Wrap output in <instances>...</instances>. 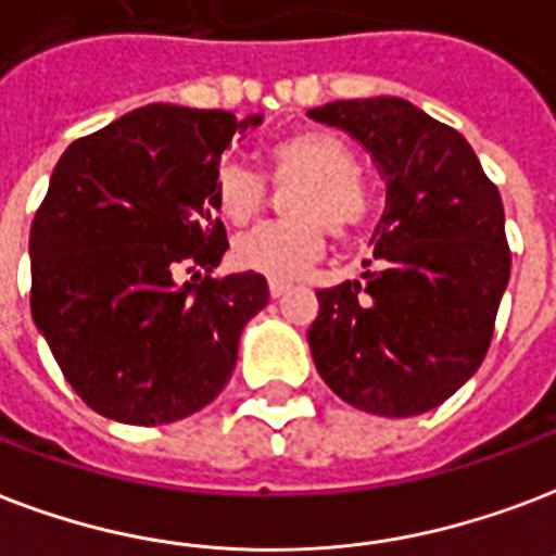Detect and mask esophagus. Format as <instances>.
Masks as SVG:
<instances>
[{"mask_svg":"<svg viewBox=\"0 0 556 556\" xmlns=\"http://www.w3.org/2000/svg\"><path fill=\"white\" fill-rule=\"evenodd\" d=\"M288 282H270L268 286V291H270V296H282V294H288Z\"/></svg>","mask_w":556,"mask_h":556,"instance_id":"esophagus-1","label":"esophagus"}]
</instances>
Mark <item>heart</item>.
<instances>
[{
	"label": "heart",
	"mask_w": 556,
	"mask_h": 556,
	"mask_svg": "<svg viewBox=\"0 0 556 556\" xmlns=\"http://www.w3.org/2000/svg\"><path fill=\"white\" fill-rule=\"evenodd\" d=\"M274 184H300L288 192L294 222L262 224L232 241L230 260L239 270L291 282L324 253L326 227L338 236L355 230L370 215V189L364 186L358 156L344 139L326 130H303L268 151ZM268 198V186L253 168L224 160L212 177V203L224 222L248 224Z\"/></svg>",
	"instance_id": "obj_1"
}]
</instances>
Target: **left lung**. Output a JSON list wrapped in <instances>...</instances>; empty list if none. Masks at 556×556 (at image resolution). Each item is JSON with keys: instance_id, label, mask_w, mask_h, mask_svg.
Instances as JSON below:
<instances>
[{"instance_id": "8db88e82", "label": "left lung", "mask_w": 556, "mask_h": 556, "mask_svg": "<svg viewBox=\"0 0 556 556\" xmlns=\"http://www.w3.org/2000/svg\"><path fill=\"white\" fill-rule=\"evenodd\" d=\"M308 118L372 156L388 201L372 232L381 270L317 291L308 346L353 408L417 417L481 367L510 279L502 194L455 127L396 96L329 101Z\"/></svg>"}]
</instances>
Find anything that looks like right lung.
<instances>
[{
	"label": "right lung",
	"mask_w": 556,
	"mask_h": 556,
	"mask_svg": "<svg viewBox=\"0 0 556 556\" xmlns=\"http://www.w3.org/2000/svg\"><path fill=\"white\" fill-rule=\"evenodd\" d=\"M262 116L148 104L75 139L31 224V317L72 391L101 417L163 426L230 381L260 274L212 279L227 230L212 177ZM193 274L176 282L179 270Z\"/></svg>",
	"instance_id": "right-lung-1"
}]
</instances>
